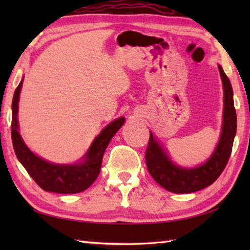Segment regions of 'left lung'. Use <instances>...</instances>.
Returning a JSON list of instances; mask_svg holds the SVG:
<instances>
[{
	"mask_svg": "<svg viewBox=\"0 0 250 250\" xmlns=\"http://www.w3.org/2000/svg\"><path fill=\"white\" fill-rule=\"evenodd\" d=\"M218 68L224 87L221 133L214 152L204 163L191 168L176 166L150 132L145 153L148 172L159 185L169 192L191 193L208 187L220 176L229 161L236 134V111L230 79L220 65Z\"/></svg>",
	"mask_w": 250,
	"mask_h": 250,
	"instance_id": "left-lung-1",
	"label": "left lung"
}]
</instances>
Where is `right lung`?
<instances>
[{
  "label": "right lung",
  "mask_w": 250,
  "mask_h": 250,
  "mask_svg": "<svg viewBox=\"0 0 250 250\" xmlns=\"http://www.w3.org/2000/svg\"><path fill=\"white\" fill-rule=\"evenodd\" d=\"M23 78L16 88L12 104V141L16 156L40 187L49 192L72 194L89 188L100 174L104 152L117 131L124 125V117L107 125L95 137L84 156L76 163L57 164L36 156L25 145L19 133L18 102Z\"/></svg>",
  "instance_id": "1"
}]
</instances>
